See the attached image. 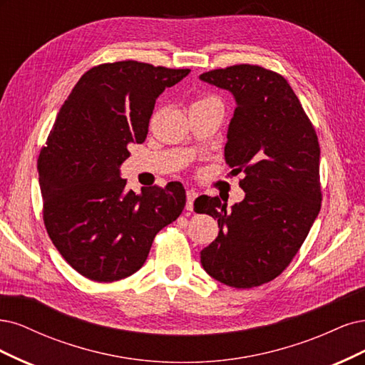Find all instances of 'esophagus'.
I'll list each match as a JSON object with an SVG mask.
<instances>
[{"instance_id": "obj_1", "label": "esophagus", "mask_w": 365, "mask_h": 365, "mask_svg": "<svg viewBox=\"0 0 365 365\" xmlns=\"http://www.w3.org/2000/svg\"><path fill=\"white\" fill-rule=\"evenodd\" d=\"M198 197V192L195 190H187L186 191V210L194 209V200Z\"/></svg>"}]
</instances>
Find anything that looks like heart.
<instances>
[{"mask_svg": "<svg viewBox=\"0 0 365 365\" xmlns=\"http://www.w3.org/2000/svg\"><path fill=\"white\" fill-rule=\"evenodd\" d=\"M207 100H212V98H205V100H202V101H207Z\"/></svg>", "mask_w": 365, "mask_h": 365, "instance_id": "heart-1", "label": "heart"}]
</instances>
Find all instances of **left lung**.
Masks as SVG:
<instances>
[{
  "label": "left lung",
  "mask_w": 365,
  "mask_h": 365,
  "mask_svg": "<svg viewBox=\"0 0 365 365\" xmlns=\"http://www.w3.org/2000/svg\"><path fill=\"white\" fill-rule=\"evenodd\" d=\"M200 80L229 91L237 108L227 128L226 163L244 173L245 197L230 209L218 197L195 200V212L218 221L200 252L205 272L233 288H253L289 265L320 212V145L288 81L256 65L214 69Z\"/></svg>",
  "instance_id": "left-lung-1"
}]
</instances>
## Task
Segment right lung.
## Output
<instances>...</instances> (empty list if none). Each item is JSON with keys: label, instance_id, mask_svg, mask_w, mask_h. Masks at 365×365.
Wrapping results in <instances>:
<instances>
[{"label": "right lung", "instance_id": "add662e5", "mask_svg": "<svg viewBox=\"0 0 365 365\" xmlns=\"http://www.w3.org/2000/svg\"><path fill=\"white\" fill-rule=\"evenodd\" d=\"M190 74L135 61L93 66L65 100L41 150L43 222L76 272L96 282L132 276L156 233L186 203L182 183L140 187L121 179L128 145L143 144L158 97Z\"/></svg>", "mask_w": 365, "mask_h": 365}]
</instances>
